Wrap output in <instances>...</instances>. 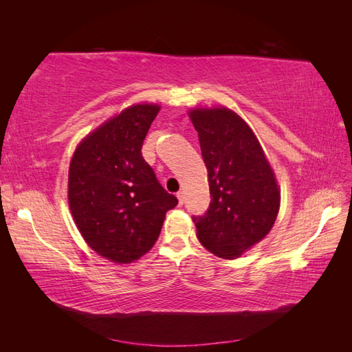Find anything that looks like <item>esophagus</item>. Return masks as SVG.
<instances>
[{
  "instance_id": "obj_1",
  "label": "esophagus",
  "mask_w": 352,
  "mask_h": 352,
  "mask_svg": "<svg viewBox=\"0 0 352 352\" xmlns=\"http://www.w3.org/2000/svg\"><path fill=\"white\" fill-rule=\"evenodd\" d=\"M177 198H178V204L183 206L184 204V193L183 192H178L177 193Z\"/></svg>"
}]
</instances>
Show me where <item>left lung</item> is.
<instances>
[{"instance_id": "left-lung-1", "label": "left lung", "mask_w": 352, "mask_h": 352, "mask_svg": "<svg viewBox=\"0 0 352 352\" xmlns=\"http://www.w3.org/2000/svg\"><path fill=\"white\" fill-rule=\"evenodd\" d=\"M198 131L208 172L210 206L192 216L198 241L214 256L234 258L271 231L280 190L257 138L242 118L226 107L197 109Z\"/></svg>"}]
</instances>
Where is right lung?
I'll use <instances>...</instances> for the list:
<instances>
[{"instance_id":"right-lung-1","label":"right lung","mask_w":352,"mask_h":352,"mask_svg":"<svg viewBox=\"0 0 352 352\" xmlns=\"http://www.w3.org/2000/svg\"><path fill=\"white\" fill-rule=\"evenodd\" d=\"M159 110L153 104L125 109L89 134L71 160L74 221L89 246L116 263H130L151 250L166 212L178 204L142 157Z\"/></svg>"}]
</instances>
